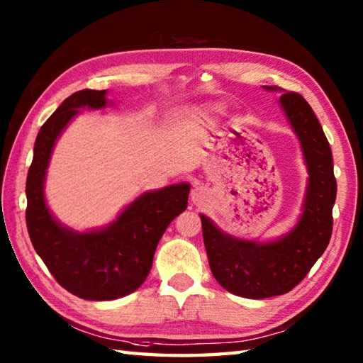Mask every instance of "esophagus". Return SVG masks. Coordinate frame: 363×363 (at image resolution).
<instances>
[{"label":"esophagus","instance_id":"esophagus-1","mask_svg":"<svg viewBox=\"0 0 363 363\" xmlns=\"http://www.w3.org/2000/svg\"><path fill=\"white\" fill-rule=\"evenodd\" d=\"M206 198H207L206 189L196 187L195 190H191V201H194L195 204H201Z\"/></svg>","mask_w":363,"mask_h":363}]
</instances>
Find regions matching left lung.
<instances>
[{
    "instance_id": "obj_1",
    "label": "left lung",
    "mask_w": 363,
    "mask_h": 363,
    "mask_svg": "<svg viewBox=\"0 0 363 363\" xmlns=\"http://www.w3.org/2000/svg\"><path fill=\"white\" fill-rule=\"evenodd\" d=\"M276 90L274 86H264ZM281 106L303 146L309 169L304 212L289 235L273 243L229 237L201 217L203 238L212 274L234 295L262 299L295 289L328 248L337 196L333 152L309 103L296 91H285Z\"/></svg>"
}]
</instances>
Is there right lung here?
<instances>
[{
	"mask_svg": "<svg viewBox=\"0 0 363 363\" xmlns=\"http://www.w3.org/2000/svg\"><path fill=\"white\" fill-rule=\"evenodd\" d=\"M104 95L106 90H79L57 107L38 130L26 179V226L34 250L65 290L89 301L117 299L140 287L160 237L186 211L190 191L187 184H177L145 194L95 233H73L51 217L43 181L54 142L79 107H104Z\"/></svg>",
	"mask_w": 363,
	"mask_h": 363,
	"instance_id": "add662e5",
	"label": "right lung"
}]
</instances>
